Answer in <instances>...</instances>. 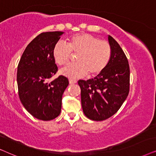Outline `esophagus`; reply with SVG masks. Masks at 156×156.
I'll return each mask as SVG.
<instances>
[{
	"label": "esophagus",
	"instance_id": "esophagus-1",
	"mask_svg": "<svg viewBox=\"0 0 156 156\" xmlns=\"http://www.w3.org/2000/svg\"><path fill=\"white\" fill-rule=\"evenodd\" d=\"M77 83V81L76 80H73V79L69 80V83L70 84H75V83Z\"/></svg>",
	"mask_w": 156,
	"mask_h": 156
}]
</instances>
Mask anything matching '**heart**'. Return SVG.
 I'll list each match as a JSON object with an SVG mask.
<instances>
[{
	"label": "heart",
	"mask_w": 156,
	"mask_h": 156,
	"mask_svg": "<svg viewBox=\"0 0 156 156\" xmlns=\"http://www.w3.org/2000/svg\"><path fill=\"white\" fill-rule=\"evenodd\" d=\"M71 52L78 54L76 64L62 68L61 73L70 78H82L87 74L96 76L108 65L112 50L107 41H101L88 33H78L68 38V44L58 41L53 49L54 60L59 66L69 62Z\"/></svg>",
	"instance_id": "1"
}]
</instances>
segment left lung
Segmentation results:
<instances>
[{
  "label": "left lung",
  "mask_w": 156,
  "mask_h": 156,
  "mask_svg": "<svg viewBox=\"0 0 156 156\" xmlns=\"http://www.w3.org/2000/svg\"><path fill=\"white\" fill-rule=\"evenodd\" d=\"M111 58L106 68L95 78L78 80L85 115L96 121L106 120L117 112L127 98L130 87L129 64L125 53L108 36Z\"/></svg>",
  "instance_id": "obj_1"
}]
</instances>
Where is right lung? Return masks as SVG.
Instances as JSON below:
<instances>
[{
  "mask_svg": "<svg viewBox=\"0 0 156 156\" xmlns=\"http://www.w3.org/2000/svg\"><path fill=\"white\" fill-rule=\"evenodd\" d=\"M63 33H41L27 45L18 63L20 100L26 111L38 120H51L60 115L62 96L69 84L63 76L48 81L58 70L53 56V47Z\"/></svg>",
  "mask_w": 156,
  "mask_h": 156,
  "instance_id": "1",
  "label": "right lung"
}]
</instances>
